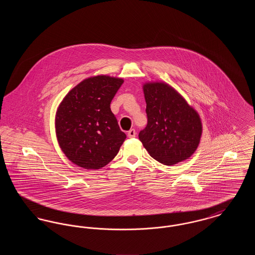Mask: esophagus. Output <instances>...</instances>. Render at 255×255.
Returning <instances> with one entry per match:
<instances>
[{"label":"esophagus","instance_id":"esophagus-1","mask_svg":"<svg viewBox=\"0 0 255 255\" xmlns=\"http://www.w3.org/2000/svg\"><path fill=\"white\" fill-rule=\"evenodd\" d=\"M135 134H136V133H135V130L134 129H131L130 131H128V133H127V135H128V137H134L135 136Z\"/></svg>","mask_w":255,"mask_h":255}]
</instances>
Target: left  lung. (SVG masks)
I'll use <instances>...</instances> for the list:
<instances>
[{
    "mask_svg": "<svg viewBox=\"0 0 255 255\" xmlns=\"http://www.w3.org/2000/svg\"><path fill=\"white\" fill-rule=\"evenodd\" d=\"M142 88L147 125L138 138L149 155L165 165L190 158L203 132L199 114L164 82H147Z\"/></svg>",
    "mask_w": 255,
    "mask_h": 255,
    "instance_id": "1",
    "label": "left lung"
}]
</instances>
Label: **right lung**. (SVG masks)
I'll use <instances>...</instances> for the list:
<instances>
[{
    "label": "right lung",
    "mask_w": 255,
    "mask_h": 255,
    "mask_svg": "<svg viewBox=\"0 0 255 255\" xmlns=\"http://www.w3.org/2000/svg\"><path fill=\"white\" fill-rule=\"evenodd\" d=\"M122 78L97 75L86 78L64 97L55 116L61 150L73 163L99 169L117 156L126 138L110 104Z\"/></svg>",
    "instance_id": "right-lung-1"
}]
</instances>
